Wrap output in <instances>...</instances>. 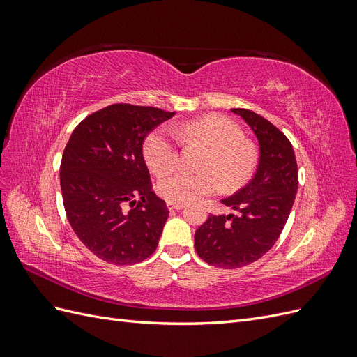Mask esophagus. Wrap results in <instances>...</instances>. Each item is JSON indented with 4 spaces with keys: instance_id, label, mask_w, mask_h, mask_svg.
<instances>
[{
    "instance_id": "1",
    "label": "esophagus",
    "mask_w": 357,
    "mask_h": 357,
    "mask_svg": "<svg viewBox=\"0 0 357 357\" xmlns=\"http://www.w3.org/2000/svg\"><path fill=\"white\" fill-rule=\"evenodd\" d=\"M167 207L169 210H181L183 207H185V204H183V202H174V201H167Z\"/></svg>"
}]
</instances>
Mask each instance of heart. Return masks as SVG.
<instances>
[{
    "label": "heart",
    "instance_id": "b5f03b06",
    "mask_svg": "<svg viewBox=\"0 0 357 357\" xmlns=\"http://www.w3.org/2000/svg\"><path fill=\"white\" fill-rule=\"evenodd\" d=\"M185 142L208 146L201 160L202 171H177L158 185L160 197L174 202H189L219 192L223 186L236 189L250 178L256 168L255 147L244 139L243 129L225 116H207L172 126ZM144 159L156 176H165L178 164L177 139L167 129H158L144 142Z\"/></svg>",
    "mask_w": 357,
    "mask_h": 357
}]
</instances>
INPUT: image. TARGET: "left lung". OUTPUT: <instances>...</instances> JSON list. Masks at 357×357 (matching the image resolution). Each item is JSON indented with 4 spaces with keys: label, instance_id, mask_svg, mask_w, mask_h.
Listing matches in <instances>:
<instances>
[{
    "label": "left lung",
    "instance_id": "8db88e82",
    "mask_svg": "<svg viewBox=\"0 0 357 357\" xmlns=\"http://www.w3.org/2000/svg\"><path fill=\"white\" fill-rule=\"evenodd\" d=\"M232 113L241 116L257 138V169L243 189L222 199L236 214H210L195 232L198 256L225 269L252 264L275 244L298 190V165L287 137L255 112Z\"/></svg>",
    "mask_w": 357,
    "mask_h": 357
}]
</instances>
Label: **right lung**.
Wrapping results in <instances>:
<instances>
[{"instance_id":"right-lung-1","label":"right lung","mask_w":357,"mask_h":357,"mask_svg":"<svg viewBox=\"0 0 357 357\" xmlns=\"http://www.w3.org/2000/svg\"><path fill=\"white\" fill-rule=\"evenodd\" d=\"M174 114L113 104L83 119L68 139L61 160L63 207L79 240L105 262L134 265L156 250L169 211L152 190L143 143Z\"/></svg>"}]
</instances>
